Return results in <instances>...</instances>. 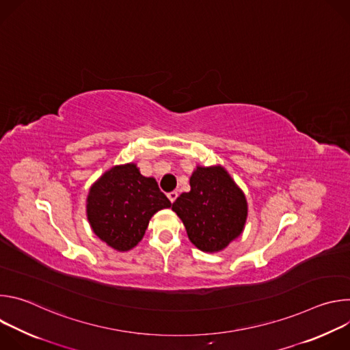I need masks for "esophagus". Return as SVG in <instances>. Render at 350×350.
I'll return each instance as SVG.
<instances>
[{"mask_svg": "<svg viewBox=\"0 0 350 350\" xmlns=\"http://www.w3.org/2000/svg\"><path fill=\"white\" fill-rule=\"evenodd\" d=\"M177 196H178V192H177V191H172V192H169V193H167V198L170 199V202H172V204L176 201Z\"/></svg>", "mask_w": 350, "mask_h": 350, "instance_id": "obj_1", "label": "esophagus"}]
</instances>
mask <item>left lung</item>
<instances>
[{
  "instance_id": "obj_1",
  "label": "left lung",
  "mask_w": 350,
  "mask_h": 350,
  "mask_svg": "<svg viewBox=\"0 0 350 350\" xmlns=\"http://www.w3.org/2000/svg\"><path fill=\"white\" fill-rule=\"evenodd\" d=\"M191 191L172 209L183 220L189 241L204 252H220L243 231L247 204L242 189L221 166H196Z\"/></svg>"
}]
</instances>
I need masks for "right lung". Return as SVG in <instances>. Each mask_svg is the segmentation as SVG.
Wrapping results in <instances>:
<instances>
[{
  "mask_svg": "<svg viewBox=\"0 0 350 350\" xmlns=\"http://www.w3.org/2000/svg\"><path fill=\"white\" fill-rule=\"evenodd\" d=\"M154 177H144L135 163L113 166L99 177L87 196V219L94 234L119 252L133 249L151 217L170 208Z\"/></svg>",
  "mask_w": 350,
  "mask_h": 350,
  "instance_id": "add662e5",
  "label": "right lung"
}]
</instances>
